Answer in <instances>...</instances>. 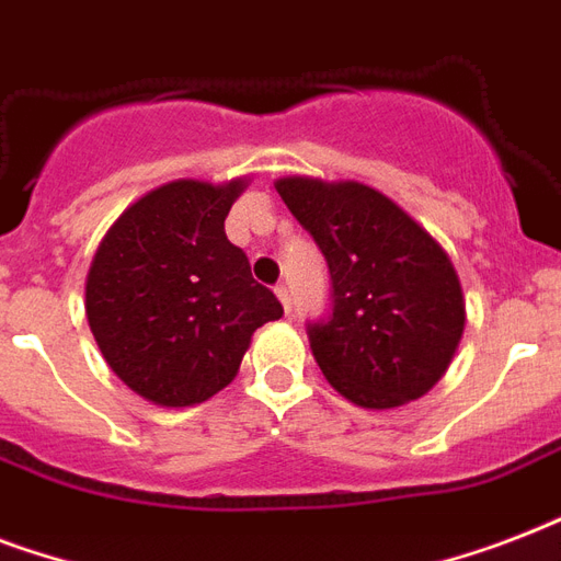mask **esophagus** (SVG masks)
I'll list each match as a JSON object with an SVG mask.
<instances>
[{
    "instance_id": "esophagus-1",
    "label": "esophagus",
    "mask_w": 561,
    "mask_h": 561,
    "mask_svg": "<svg viewBox=\"0 0 561 561\" xmlns=\"http://www.w3.org/2000/svg\"><path fill=\"white\" fill-rule=\"evenodd\" d=\"M276 297H279L282 308H285V314H290V308H294V302H290L288 285H276Z\"/></svg>"
}]
</instances>
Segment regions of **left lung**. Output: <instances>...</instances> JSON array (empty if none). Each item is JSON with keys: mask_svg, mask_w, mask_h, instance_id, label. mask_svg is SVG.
I'll return each mask as SVG.
<instances>
[{"mask_svg": "<svg viewBox=\"0 0 561 561\" xmlns=\"http://www.w3.org/2000/svg\"><path fill=\"white\" fill-rule=\"evenodd\" d=\"M276 192L329 264V311L308 320L317 364L360 408H399L434 387L466 323L445 250L360 183L288 178Z\"/></svg>", "mask_w": 561, "mask_h": 561, "instance_id": "1", "label": "left lung"}]
</instances>
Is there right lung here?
<instances>
[{"instance_id": "right-lung-1", "label": "right lung", "mask_w": 561, "mask_h": 561, "mask_svg": "<svg viewBox=\"0 0 561 561\" xmlns=\"http://www.w3.org/2000/svg\"><path fill=\"white\" fill-rule=\"evenodd\" d=\"M244 180H178L113 224L87 276V320L110 369L153 404L188 408L227 387L282 302L224 232Z\"/></svg>"}]
</instances>
